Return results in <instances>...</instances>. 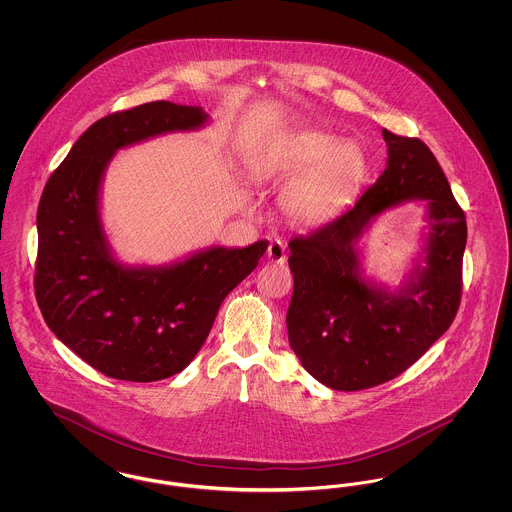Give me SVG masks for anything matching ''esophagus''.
I'll return each instance as SVG.
<instances>
[{"mask_svg":"<svg viewBox=\"0 0 512 512\" xmlns=\"http://www.w3.org/2000/svg\"><path fill=\"white\" fill-rule=\"evenodd\" d=\"M268 261L272 263H284L286 261V245L280 240H274L270 242L267 249Z\"/></svg>","mask_w":512,"mask_h":512,"instance_id":"obj_1","label":"esophagus"}]
</instances>
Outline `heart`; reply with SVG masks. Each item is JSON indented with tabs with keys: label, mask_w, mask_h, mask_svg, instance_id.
I'll use <instances>...</instances> for the list:
<instances>
[{
	"label": "heart",
	"mask_w": 512,
	"mask_h": 512,
	"mask_svg": "<svg viewBox=\"0 0 512 512\" xmlns=\"http://www.w3.org/2000/svg\"><path fill=\"white\" fill-rule=\"evenodd\" d=\"M282 207L293 219L320 222L330 219L353 199L368 171L363 147L341 142L338 136L307 128L274 136L253 159L261 182L288 180Z\"/></svg>",
	"instance_id": "1"
}]
</instances>
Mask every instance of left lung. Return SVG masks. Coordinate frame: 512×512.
I'll return each instance as SVG.
<instances>
[{
	"mask_svg": "<svg viewBox=\"0 0 512 512\" xmlns=\"http://www.w3.org/2000/svg\"><path fill=\"white\" fill-rule=\"evenodd\" d=\"M386 171L338 219L290 242L288 340L303 368L338 391L405 372L447 332L461 305L466 219L430 147L382 130ZM424 200L423 253L397 290L366 281L358 242L382 212Z\"/></svg>",
	"mask_w": 512,
	"mask_h": 512,
	"instance_id": "1",
	"label": "left lung"
}]
</instances>
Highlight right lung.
Returning <instances> with one entry per match:
<instances>
[{"label": "right lung", "mask_w": 512, "mask_h": 512, "mask_svg": "<svg viewBox=\"0 0 512 512\" xmlns=\"http://www.w3.org/2000/svg\"><path fill=\"white\" fill-rule=\"evenodd\" d=\"M207 122L201 107L172 101L107 115L76 140L44 188L36 217V301L51 332L109 378L157 382L184 370L224 297L267 251V240L213 245L163 267H132L113 255L99 211L113 155Z\"/></svg>", "instance_id": "right-lung-1"}]
</instances>
